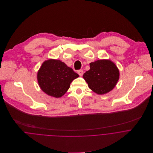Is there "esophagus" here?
Listing matches in <instances>:
<instances>
[{
  "instance_id": "34e87169",
  "label": "esophagus",
  "mask_w": 153,
  "mask_h": 153,
  "mask_svg": "<svg viewBox=\"0 0 153 153\" xmlns=\"http://www.w3.org/2000/svg\"><path fill=\"white\" fill-rule=\"evenodd\" d=\"M77 73H78L80 76H82V74H83V71H82V69L78 70V71H77Z\"/></svg>"
}]
</instances>
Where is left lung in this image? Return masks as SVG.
I'll return each mask as SVG.
<instances>
[{
    "label": "left lung",
    "mask_w": 153,
    "mask_h": 153,
    "mask_svg": "<svg viewBox=\"0 0 153 153\" xmlns=\"http://www.w3.org/2000/svg\"><path fill=\"white\" fill-rule=\"evenodd\" d=\"M90 69L83 75L89 88L94 92L102 95L115 87L120 72L115 64L110 60H98L89 64Z\"/></svg>",
    "instance_id": "left-lung-1"
}]
</instances>
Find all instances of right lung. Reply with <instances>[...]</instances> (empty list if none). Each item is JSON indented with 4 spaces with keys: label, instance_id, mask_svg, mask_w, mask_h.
Listing matches in <instances>:
<instances>
[{
    "label": "right lung",
    "instance_id": "right-lung-1",
    "mask_svg": "<svg viewBox=\"0 0 153 153\" xmlns=\"http://www.w3.org/2000/svg\"><path fill=\"white\" fill-rule=\"evenodd\" d=\"M79 75L60 60L48 59L42 64L37 74L39 85L45 93L55 98L63 96L72 81Z\"/></svg>",
    "mask_w": 153,
    "mask_h": 153
}]
</instances>
